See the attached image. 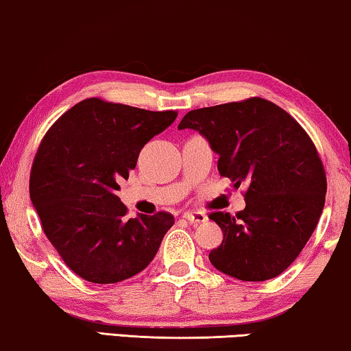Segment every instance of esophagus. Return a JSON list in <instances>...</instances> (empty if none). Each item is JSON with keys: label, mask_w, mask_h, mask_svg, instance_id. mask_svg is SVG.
Wrapping results in <instances>:
<instances>
[{"label": "esophagus", "mask_w": 351, "mask_h": 351, "mask_svg": "<svg viewBox=\"0 0 351 351\" xmlns=\"http://www.w3.org/2000/svg\"><path fill=\"white\" fill-rule=\"evenodd\" d=\"M182 218L187 219L192 224H202L205 223V221H208V216H206L204 211H186V213L182 215Z\"/></svg>", "instance_id": "34e87169"}]
</instances>
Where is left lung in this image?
<instances>
[{
  "label": "left lung",
  "mask_w": 351,
  "mask_h": 351,
  "mask_svg": "<svg viewBox=\"0 0 351 351\" xmlns=\"http://www.w3.org/2000/svg\"><path fill=\"white\" fill-rule=\"evenodd\" d=\"M219 156L218 170L239 187L246 206L210 215L223 243L210 263L241 281H265L293 264L323 213L326 175L317 147L285 110L264 98L200 108L182 117Z\"/></svg>",
  "instance_id": "8db88e82"
}]
</instances>
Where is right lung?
I'll list each match as a JSON object with an SVG mask.
<instances>
[{
  "label": "right lung",
  "instance_id": "1",
  "mask_svg": "<svg viewBox=\"0 0 351 351\" xmlns=\"http://www.w3.org/2000/svg\"><path fill=\"white\" fill-rule=\"evenodd\" d=\"M175 119V111L87 98L49 128L32 167L29 199L49 241L81 278L117 283L154 259L173 216L127 219L116 192L143 146Z\"/></svg>",
  "mask_w": 351,
  "mask_h": 351
}]
</instances>
